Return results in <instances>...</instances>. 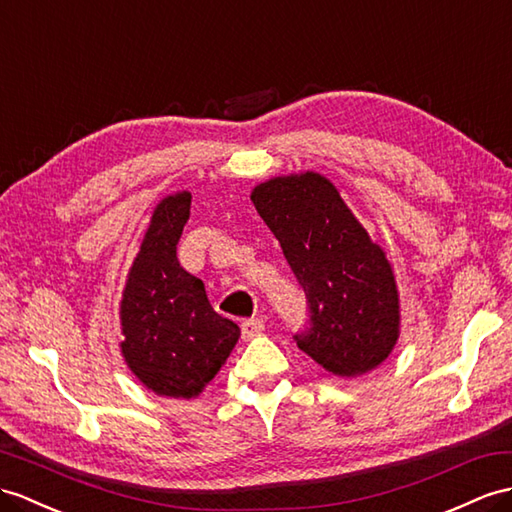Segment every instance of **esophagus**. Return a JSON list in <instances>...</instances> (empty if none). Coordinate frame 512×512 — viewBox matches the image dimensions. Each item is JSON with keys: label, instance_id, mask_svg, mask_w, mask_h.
Returning a JSON list of instances; mask_svg holds the SVG:
<instances>
[{"label": "esophagus", "instance_id": "obj_1", "mask_svg": "<svg viewBox=\"0 0 512 512\" xmlns=\"http://www.w3.org/2000/svg\"><path fill=\"white\" fill-rule=\"evenodd\" d=\"M263 330H265L263 319H245V321L241 323V336H243L245 341L254 339V336H258Z\"/></svg>", "mask_w": 512, "mask_h": 512}]
</instances>
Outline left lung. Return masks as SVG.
<instances>
[{"label":"left lung","instance_id":"8db88e82","mask_svg":"<svg viewBox=\"0 0 512 512\" xmlns=\"http://www.w3.org/2000/svg\"><path fill=\"white\" fill-rule=\"evenodd\" d=\"M308 302L297 347L334 376L376 369L400 334L393 269L334 184L319 173L273 178L252 193Z\"/></svg>","mask_w":512,"mask_h":512}]
</instances>
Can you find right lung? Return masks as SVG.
<instances>
[{"label": "right lung", "mask_w": 512, "mask_h": 512, "mask_svg": "<svg viewBox=\"0 0 512 512\" xmlns=\"http://www.w3.org/2000/svg\"><path fill=\"white\" fill-rule=\"evenodd\" d=\"M191 215V193L156 206L121 299V352L147 389L195 397L217 376L241 336L234 321L210 306L204 282L178 260Z\"/></svg>", "instance_id": "add662e5"}]
</instances>
